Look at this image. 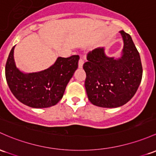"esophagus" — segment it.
<instances>
[{
    "instance_id": "esophagus-1",
    "label": "esophagus",
    "mask_w": 156,
    "mask_h": 156,
    "mask_svg": "<svg viewBox=\"0 0 156 156\" xmlns=\"http://www.w3.org/2000/svg\"><path fill=\"white\" fill-rule=\"evenodd\" d=\"M83 60L82 58H81L79 59V61H78V67L79 68H82L83 67Z\"/></svg>"
}]
</instances>
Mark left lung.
I'll use <instances>...</instances> for the list:
<instances>
[{"instance_id": "obj_1", "label": "left lung", "mask_w": 156, "mask_h": 156, "mask_svg": "<svg viewBox=\"0 0 156 156\" xmlns=\"http://www.w3.org/2000/svg\"><path fill=\"white\" fill-rule=\"evenodd\" d=\"M119 32L124 43L120 57H109L105 47H98L87 54L83 66L87 96L98 107L123 106L134 96L141 83L143 70L139 53L130 35L123 30Z\"/></svg>"}]
</instances>
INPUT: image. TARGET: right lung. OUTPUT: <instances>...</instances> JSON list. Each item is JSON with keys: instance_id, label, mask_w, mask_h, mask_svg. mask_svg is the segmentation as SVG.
<instances>
[{"instance_id": "add662e5", "label": "right lung", "mask_w": 156, "mask_h": 156, "mask_svg": "<svg viewBox=\"0 0 156 156\" xmlns=\"http://www.w3.org/2000/svg\"><path fill=\"white\" fill-rule=\"evenodd\" d=\"M15 46L10 51L5 74L8 86L22 104L32 108H47L62 98L69 80L78 69L79 56L58 57L47 69L35 73H24L16 66Z\"/></svg>"}]
</instances>
